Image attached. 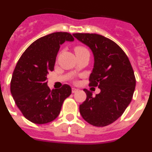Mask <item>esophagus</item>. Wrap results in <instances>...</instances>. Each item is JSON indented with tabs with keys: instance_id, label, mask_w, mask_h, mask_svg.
I'll use <instances>...</instances> for the list:
<instances>
[{
	"instance_id": "obj_1",
	"label": "esophagus",
	"mask_w": 152,
	"mask_h": 152,
	"mask_svg": "<svg viewBox=\"0 0 152 152\" xmlns=\"http://www.w3.org/2000/svg\"><path fill=\"white\" fill-rule=\"evenodd\" d=\"M77 91H78V90H77V89H76V88H72V94H75V93H76Z\"/></svg>"
}]
</instances>
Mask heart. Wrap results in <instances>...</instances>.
<instances>
[{"instance_id":"obj_1","label":"heart","mask_w":152,"mask_h":152,"mask_svg":"<svg viewBox=\"0 0 152 152\" xmlns=\"http://www.w3.org/2000/svg\"><path fill=\"white\" fill-rule=\"evenodd\" d=\"M83 50H87L85 47L83 46H81V45H78V46H76L75 47V52H81V51H83Z\"/></svg>"}]
</instances>
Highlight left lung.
<instances>
[{
  "instance_id": "left-lung-1",
  "label": "left lung",
  "mask_w": 152,
  "mask_h": 152,
  "mask_svg": "<svg viewBox=\"0 0 152 152\" xmlns=\"http://www.w3.org/2000/svg\"><path fill=\"white\" fill-rule=\"evenodd\" d=\"M73 35L91 48L94 66L89 85L100 89L96 96L84 89L86 99L80 105V113L91 125L105 127L117 121L132 100L136 85L133 68L125 52L113 41L97 34Z\"/></svg>"
}]
</instances>
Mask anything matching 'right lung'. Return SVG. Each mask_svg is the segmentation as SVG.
<instances>
[{
	"label": "right lung",
	"instance_id": "obj_1",
	"mask_svg": "<svg viewBox=\"0 0 152 152\" xmlns=\"http://www.w3.org/2000/svg\"><path fill=\"white\" fill-rule=\"evenodd\" d=\"M68 32H54L37 39L19 58L11 80V93L23 116L38 124L54 121L72 93L69 85L51 90L47 75L54 70L60 45L73 41Z\"/></svg>",
	"mask_w": 152,
	"mask_h": 152
}]
</instances>
